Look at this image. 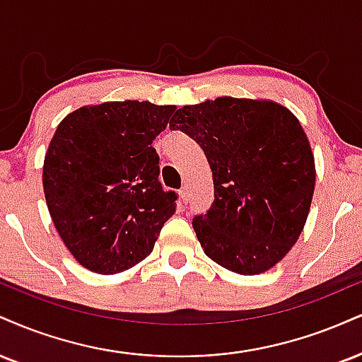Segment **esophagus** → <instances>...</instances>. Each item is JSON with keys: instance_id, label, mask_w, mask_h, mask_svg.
I'll return each instance as SVG.
<instances>
[{"instance_id": "34e87169", "label": "esophagus", "mask_w": 362, "mask_h": 362, "mask_svg": "<svg viewBox=\"0 0 362 362\" xmlns=\"http://www.w3.org/2000/svg\"><path fill=\"white\" fill-rule=\"evenodd\" d=\"M178 195H180V199H182V202H189V199H190V195H189V189H187V187H182L180 189V192H178Z\"/></svg>"}]
</instances>
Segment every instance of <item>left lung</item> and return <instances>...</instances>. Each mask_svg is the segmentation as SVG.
<instances>
[{
  "mask_svg": "<svg viewBox=\"0 0 362 362\" xmlns=\"http://www.w3.org/2000/svg\"><path fill=\"white\" fill-rule=\"evenodd\" d=\"M170 129L197 141L212 170L214 202L192 221L204 252L239 275L275 267L297 243L315 187L297 117L276 103L217 98L178 110Z\"/></svg>",
  "mask_w": 362,
  "mask_h": 362,
  "instance_id": "left-lung-1",
  "label": "left lung"
}]
</instances>
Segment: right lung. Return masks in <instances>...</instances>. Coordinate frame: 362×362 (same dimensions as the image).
I'll list each match as a JSON object with an SVG mask.
<instances>
[{"label":"right lung","instance_id":"add662e5","mask_svg":"<svg viewBox=\"0 0 362 362\" xmlns=\"http://www.w3.org/2000/svg\"><path fill=\"white\" fill-rule=\"evenodd\" d=\"M173 106L123 101L81 107L59 124L43 162L47 206L67 250L101 275L153 251L178 195L160 184L151 146Z\"/></svg>","mask_w":362,"mask_h":362}]
</instances>
